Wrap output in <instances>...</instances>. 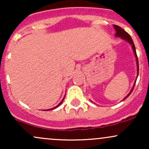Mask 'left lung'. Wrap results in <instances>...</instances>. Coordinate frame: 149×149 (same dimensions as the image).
Instances as JSON below:
<instances>
[{
  "label": "left lung",
  "instance_id": "obj_1",
  "mask_svg": "<svg viewBox=\"0 0 149 149\" xmlns=\"http://www.w3.org/2000/svg\"><path fill=\"white\" fill-rule=\"evenodd\" d=\"M113 27H114V28H115V30H116V35H115L116 36V37H120L121 38L123 39V40H126V41L129 42V43L132 45V49H133V52H134V53L135 58H136V65H137V76H138V75H139V61H138V58H137V55H136V49H135V46H134V42H133L132 39V38H131L130 36L129 35V33H127V32L125 31H124L123 29L121 28L120 26H117V25H113ZM137 76H136V80H135V81H134V85H133V88H132L131 91L130 92V93L128 94L127 96H126L125 98H124V100H125V99L127 98V97H129V95H130V94L132 93V92L133 91V89H134V85H135V83H136V79H137Z\"/></svg>",
  "mask_w": 149,
  "mask_h": 149
}]
</instances>
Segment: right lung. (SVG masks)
Masks as SVG:
<instances>
[{
	"instance_id": "obj_1",
	"label": "right lung",
	"mask_w": 149,
	"mask_h": 149,
	"mask_svg": "<svg viewBox=\"0 0 149 149\" xmlns=\"http://www.w3.org/2000/svg\"><path fill=\"white\" fill-rule=\"evenodd\" d=\"M64 98H63V100H61V102H60V103H59V104H58V105H57V106H56V107H55L52 108V109H47V110H52V109H56V108H57L58 107H59V106H60V105H61V103H62V102H63V101H64ZM47 110H46V111H47ZM44 111H45V110H44Z\"/></svg>"
}]
</instances>
